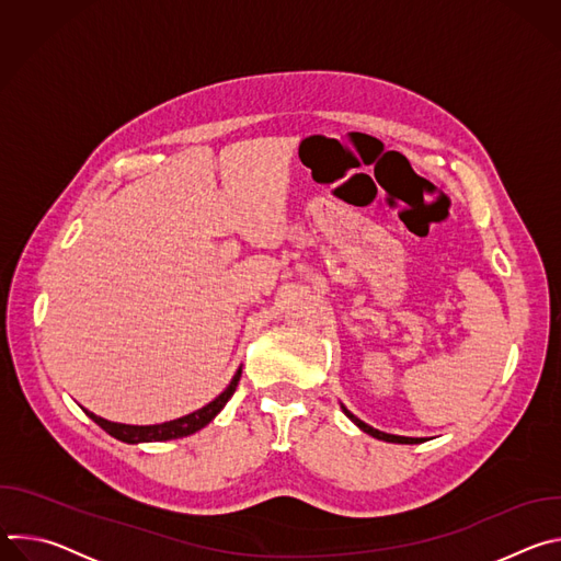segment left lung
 I'll use <instances>...</instances> for the list:
<instances>
[{
	"instance_id": "obj_1",
	"label": "left lung",
	"mask_w": 561,
	"mask_h": 561,
	"mask_svg": "<svg viewBox=\"0 0 561 561\" xmlns=\"http://www.w3.org/2000/svg\"><path fill=\"white\" fill-rule=\"evenodd\" d=\"M342 411H344V413H346V417H348L351 422H355L364 433H368V435H373V437H377V439H381V442H390V444H422V442H424V437H402V435H388V433H381V431H377V428H373V426L364 424L362 420H357L348 409H344V407H342Z\"/></svg>"
}]
</instances>
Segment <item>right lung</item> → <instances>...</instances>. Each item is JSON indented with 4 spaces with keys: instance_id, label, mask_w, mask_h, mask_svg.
Listing matches in <instances>:
<instances>
[{
    "instance_id": "1",
    "label": "right lung",
    "mask_w": 561,
    "mask_h": 561,
    "mask_svg": "<svg viewBox=\"0 0 561 561\" xmlns=\"http://www.w3.org/2000/svg\"><path fill=\"white\" fill-rule=\"evenodd\" d=\"M239 377H242V368H239L234 373V377L230 379V383L226 386L224 392H219L210 404H206L204 409L191 413V415H184L180 420H173V422H164V424H152V426H130V424H117V422H108L104 417H98L95 413L87 411L84 413L98 424L102 426L108 435H113L115 439L119 442H126V444H141V442H167V439H180V437H188L197 431H202L206 424H210L215 420V415L226 407L228 399L232 397L237 383H239Z\"/></svg>"
}]
</instances>
